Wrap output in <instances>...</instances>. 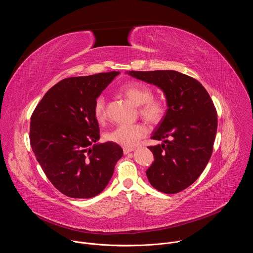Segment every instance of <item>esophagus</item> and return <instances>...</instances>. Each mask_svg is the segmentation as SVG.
Returning <instances> with one entry per match:
<instances>
[{
  "label": "esophagus",
  "instance_id": "esophagus-1",
  "mask_svg": "<svg viewBox=\"0 0 253 253\" xmlns=\"http://www.w3.org/2000/svg\"><path fill=\"white\" fill-rule=\"evenodd\" d=\"M135 149L134 148H131V147H124L123 148V152H124V154H128V153H130V152H132V151H134Z\"/></svg>",
  "mask_w": 253,
  "mask_h": 253
}]
</instances>
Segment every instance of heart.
Segmentation results:
<instances>
[{"label":"heart","mask_w":253,"mask_h":253,"mask_svg":"<svg viewBox=\"0 0 253 253\" xmlns=\"http://www.w3.org/2000/svg\"><path fill=\"white\" fill-rule=\"evenodd\" d=\"M119 91L126 96L134 105L139 106L140 115L151 124L162 121L167 112V104L161 98L153 97L152 89L140 82L131 81L123 84ZM94 116L97 121L103 122L106 118V101L99 96L93 107ZM148 128L145 124L137 123L131 125H119L107 134V139L124 147H135L139 141L146 136Z\"/></svg>","instance_id":"b5f03b06"}]
</instances>
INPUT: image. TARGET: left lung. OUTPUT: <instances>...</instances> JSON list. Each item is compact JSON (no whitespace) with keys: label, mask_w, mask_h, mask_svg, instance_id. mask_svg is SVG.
Here are the masks:
<instances>
[{"label":"left lung","mask_w":253,"mask_h":253,"mask_svg":"<svg viewBox=\"0 0 253 253\" xmlns=\"http://www.w3.org/2000/svg\"><path fill=\"white\" fill-rule=\"evenodd\" d=\"M127 73L160 88L168 107L151 136L162 143L148 147L154 155L146 171L149 182L166 194L182 191L195 182L211 157L217 131L214 104L197 80L177 71Z\"/></svg>","instance_id":"8db88e82"}]
</instances>
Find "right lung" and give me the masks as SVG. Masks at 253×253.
Instances as JSON below:
<instances>
[{"instance_id":"add662e5","label":"right lung","mask_w":253,"mask_h":253,"mask_svg":"<svg viewBox=\"0 0 253 253\" xmlns=\"http://www.w3.org/2000/svg\"><path fill=\"white\" fill-rule=\"evenodd\" d=\"M119 74L113 71L64 79L45 94L32 114L33 152L51 183L68 197L101 193L123 156L116 143H96L100 134L93 112L95 100Z\"/></svg>"}]
</instances>
